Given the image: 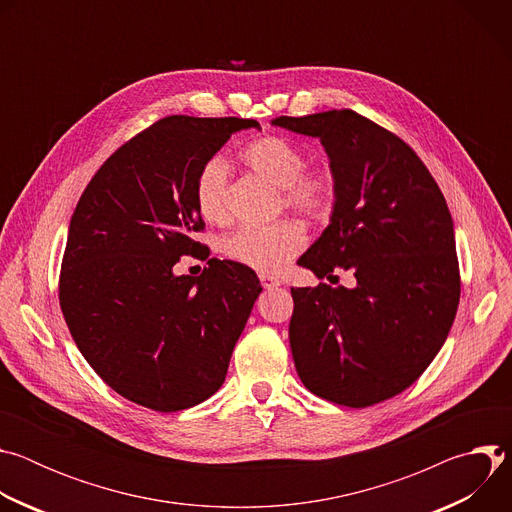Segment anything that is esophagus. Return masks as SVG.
<instances>
[{"label": "esophagus", "instance_id": "34e87169", "mask_svg": "<svg viewBox=\"0 0 512 512\" xmlns=\"http://www.w3.org/2000/svg\"><path fill=\"white\" fill-rule=\"evenodd\" d=\"M259 279H261V285H263L265 289H275V287L281 285V281H279L277 277H271V275H261Z\"/></svg>", "mask_w": 512, "mask_h": 512}]
</instances>
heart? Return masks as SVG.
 Returning a JSON list of instances; mask_svg holds the SVG:
<instances>
[{
	"label": "heart",
	"instance_id": "obj_1",
	"mask_svg": "<svg viewBox=\"0 0 512 512\" xmlns=\"http://www.w3.org/2000/svg\"><path fill=\"white\" fill-rule=\"evenodd\" d=\"M243 162L261 178L281 188L289 210L310 218L328 214L334 200L332 178L324 170H306V152L283 135H263L241 154ZM194 200L204 221L221 225L229 218V164L221 156L208 158L194 180ZM306 247L300 225L281 221L269 227H243L223 239V253L263 275L279 273Z\"/></svg>",
	"mask_w": 512,
	"mask_h": 512
}]
</instances>
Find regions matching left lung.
Masks as SVG:
<instances>
[{
    "label": "left lung",
    "mask_w": 512,
    "mask_h": 512,
    "mask_svg": "<svg viewBox=\"0 0 512 512\" xmlns=\"http://www.w3.org/2000/svg\"><path fill=\"white\" fill-rule=\"evenodd\" d=\"M318 137L330 160V225L298 261L354 287H291L289 346L314 395L369 407L413 385L444 346L460 302L446 198L409 145L350 109L271 121ZM334 283V281H332Z\"/></svg>",
    "instance_id": "1"
}]
</instances>
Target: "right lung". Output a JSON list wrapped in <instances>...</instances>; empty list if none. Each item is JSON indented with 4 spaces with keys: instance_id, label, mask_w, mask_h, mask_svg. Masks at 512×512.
I'll use <instances>...</instances> for the list:
<instances>
[{
    "instance_id": "right-lung-1",
    "label": "right lung",
    "mask_w": 512,
    "mask_h": 512,
    "mask_svg": "<svg viewBox=\"0 0 512 512\" xmlns=\"http://www.w3.org/2000/svg\"><path fill=\"white\" fill-rule=\"evenodd\" d=\"M255 119L172 115L137 133L99 168L70 218L58 298L93 371L154 411L194 407L225 383L233 348L261 294L257 275L208 259L176 275L202 245L194 180ZM208 257V255H206ZM204 257V259H206Z\"/></svg>"
}]
</instances>
